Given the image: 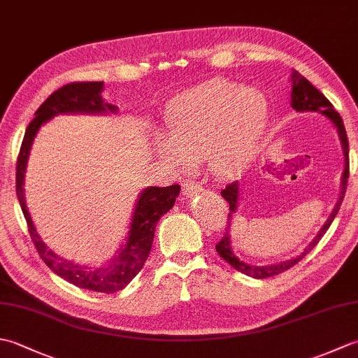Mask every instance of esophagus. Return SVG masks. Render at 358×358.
<instances>
[{"label":"esophagus","mask_w":358,"mask_h":358,"mask_svg":"<svg viewBox=\"0 0 358 358\" xmlns=\"http://www.w3.org/2000/svg\"><path fill=\"white\" fill-rule=\"evenodd\" d=\"M203 191V186L199 183V181L194 180H186L183 183V194L187 196H192L195 194H200Z\"/></svg>","instance_id":"1"}]
</instances>
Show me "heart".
Returning a JSON list of instances; mask_svg holds the SVG:
<instances>
[{
    "instance_id": "heart-1",
    "label": "heart",
    "mask_w": 358,
    "mask_h": 358,
    "mask_svg": "<svg viewBox=\"0 0 358 358\" xmlns=\"http://www.w3.org/2000/svg\"><path fill=\"white\" fill-rule=\"evenodd\" d=\"M269 104L254 87L212 80L178 95L164 112V155L173 163L206 158L224 173L250 155L268 124Z\"/></svg>"
}]
</instances>
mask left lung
<instances>
[{
	"label": "left lung",
	"mask_w": 358,
	"mask_h": 358,
	"mask_svg": "<svg viewBox=\"0 0 358 358\" xmlns=\"http://www.w3.org/2000/svg\"><path fill=\"white\" fill-rule=\"evenodd\" d=\"M291 106L292 109L303 112V110H315V112H322L323 115L328 117L334 126L337 127L338 131V136L341 140V148H343V154H345V171H343V177H341V192H340V199L336 204V208H334L332 214L329 215V218L326 220V223L323 224V227L320 229V232L317 234V237L310 241V245L305 249V252L301 255H299L296 258H292V260H287V262H281L277 264H271V266H250L245 262H241L240 258L232 252L231 249V235H229V229H226L224 235L222 237L217 245L215 249L218 255L223 258L224 262L229 263L232 268H235L237 271H240L241 273H245V275L249 277H254V278H268V277H273V275H278V273L285 272L287 269H291L292 266H295L299 263L303 257L306 254H309V250H313L317 243L320 241V238L326 234V231L329 229L331 223L334 222V218L338 214V209H340V204L345 199V192H346V187H348V178H349V143H348V135L345 131V124H343V120H341L340 113L337 110H334V106L331 104V101L326 98L320 90L317 87H314L310 83L300 75L299 72H294L292 73V92H291ZM222 196L223 199L229 203V210L231 214L235 212L237 209V200H238V181H232V183L226 185V187L222 191ZM229 214V218H231ZM229 223V222H227Z\"/></svg>",
	"instance_id": "obj_1"
}]
</instances>
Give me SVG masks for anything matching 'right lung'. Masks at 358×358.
<instances>
[{"instance_id":"add662e5","label":"right lung","mask_w":358,"mask_h":358,"mask_svg":"<svg viewBox=\"0 0 358 358\" xmlns=\"http://www.w3.org/2000/svg\"><path fill=\"white\" fill-rule=\"evenodd\" d=\"M101 90L103 81L69 83V85L55 90L38 108L35 112V118L30 121V124L26 129L17 159V196L22 214H24L26 218L30 238H32L41 260L49 266V269L77 287L95 292L113 294L121 291L124 286H127V283H131V280L141 271L143 264L146 263L152 241H154L158 220L175 204V199L180 194V186H152L146 187V191L141 192L138 203L135 206L131 232H129L126 245L121 249L120 255L110 262V264L98 269L67 262L44 245L40 235L36 234L32 220H30L24 201V189H22L29 150L32 148L34 136L36 135L40 126L52 117L58 115V113H103L106 110L115 112V106L103 101L100 95Z\"/></svg>"}]
</instances>
